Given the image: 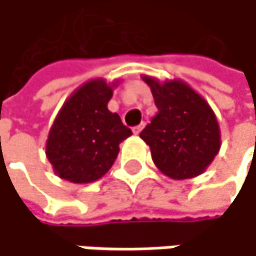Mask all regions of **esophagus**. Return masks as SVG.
Masks as SVG:
<instances>
[{"label":"esophagus","mask_w":256,"mask_h":256,"mask_svg":"<svg viewBox=\"0 0 256 256\" xmlns=\"http://www.w3.org/2000/svg\"><path fill=\"white\" fill-rule=\"evenodd\" d=\"M142 129H144V122L140 124V126H136V127H134V134H135V135H140Z\"/></svg>","instance_id":"esophagus-1"}]
</instances>
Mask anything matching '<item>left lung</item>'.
Segmentation results:
<instances>
[{
    "mask_svg": "<svg viewBox=\"0 0 256 256\" xmlns=\"http://www.w3.org/2000/svg\"><path fill=\"white\" fill-rule=\"evenodd\" d=\"M159 109L141 132L158 170L172 180L201 176L220 150V127L208 102L182 79L142 74Z\"/></svg>",
    "mask_w": 256,
    "mask_h": 256,
    "instance_id": "obj_1",
    "label": "left lung"
}]
</instances>
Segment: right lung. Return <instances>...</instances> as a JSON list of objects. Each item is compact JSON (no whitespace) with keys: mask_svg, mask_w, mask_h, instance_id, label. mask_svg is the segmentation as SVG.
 Returning <instances> with one entry per match:
<instances>
[{"mask_svg":"<svg viewBox=\"0 0 256 256\" xmlns=\"http://www.w3.org/2000/svg\"><path fill=\"white\" fill-rule=\"evenodd\" d=\"M120 79H90L62 103L44 146L46 158L60 178L74 184L97 182L114 165L120 144L132 135L120 115L108 109Z\"/></svg>","mask_w":256,"mask_h":256,"instance_id":"obj_1","label":"right lung"}]
</instances>
